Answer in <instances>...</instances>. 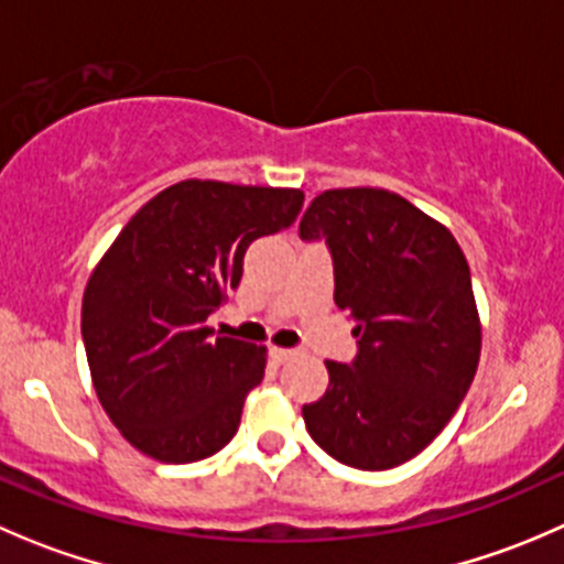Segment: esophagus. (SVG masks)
Segmentation results:
<instances>
[{"mask_svg": "<svg viewBox=\"0 0 564 564\" xmlns=\"http://www.w3.org/2000/svg\"><path fill=\"white\" fill-rule=\"evenodd\" d=\"M297 349H292V347H272V358L278 360V364H286V360H292V358H297Z\"/></svg>", "mask_w": 564, "mask_h": 564, "instance_id": "34e87169", "label": "esophagus"}]
</instances>
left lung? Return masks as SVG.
<instances>
[{"label": "left lung", "instance_id": "obj_1", "mask_svg": "<svg viewBox=\"0 0 564 564\" xmlns=\"http://www.w3.org/2000/svg\"><path fill=\"white\" fill-rule=\"evenodd\" d=\"M300 239H325L333 300L358 338L352 364L327 360L330 386L303 404L305 427L344 466H402L449 424L477 375L482 327L466 256L449 228L375 187L316 195Z\"/></svg>", "mask_w": 564, "mask_h": 564}]
</instances>
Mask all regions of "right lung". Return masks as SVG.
Wrapping results in <instances>:
<instances>
[{
  "label": "right lung",
  "instance_id": "add662e5",
  "mask_svg": "<svg viewBox=\"0 0 564 564\" xmlns=\"http://www.w3.org/2000/svg\"><path fill=\"white\" fill-rule=\"evenodd\" d=\"M300 189L187 178L118 234L87 281L82 338L98 402L134 449L195 463L237 435L267 349L212 338L206 319L239 286L250 242L297 220Z\"/></svg>",
  "mask_w": 564,
  "mask_h": 564
}]
</instances>
